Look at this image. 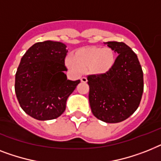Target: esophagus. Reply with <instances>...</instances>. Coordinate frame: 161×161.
<instances>
[{"instance_id":"esophagus-1","label":"esophagus","mask_w":161,"mask_h":161,"mask_svg":"<svg viewBox=\"0 0 161 161\" xmlns=\"http://www.w3.org/2000/svg\"><path fill=\"white\" fill-rule=\"evenodd\" d=\"M81 81L83 82V83H87V78L86 77H83V78H81Z\"/></svg>"}]
</instances>
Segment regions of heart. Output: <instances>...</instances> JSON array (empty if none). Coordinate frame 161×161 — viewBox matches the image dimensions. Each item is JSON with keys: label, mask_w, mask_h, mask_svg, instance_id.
I'll return each mask as SVG.
<instances>
[{"label": "heart", "mask_w": 161, "mask_h": 161, "mask_svg": "<svg viewBox=\"0 0 161 161\" xmlns=\"http://www.w3.org/2000/svg\"><path fill=\"white\" fill-rule=\"evenodd\" d=\"M115 62L114 52L109 48L101 49L97 46L84 48L71 56L68 59L69 68L75 71H85L88 68L98 74L108 72Z\"/></svg>", "instance_id": "b5f03b06"}]
</instances>
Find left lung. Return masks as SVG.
Instances as JSON below:
<instances>
[{"label":"left lung","mask_w":161,"mask_h":161,"mask_svg":"<svg viewBox=\"0 0 161 161\" xmlns=\"http://www.w3.org/2000/svg\"><path fill=\"white\" fill-rule=\"evenodd\" d=\"M117 53L114 64L105 74L87 76L92 114L107 123H117L135 112L142 100L143 72L133 50L123 42L104 43Z\"/></svg>","instance_id":"1"}]
</instances>
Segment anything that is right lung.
Masks as SVG:
<instances>
[{
	"label": "right lung",
	"instance_id": "right-lung-1",
	"mask_svg": "<svg viewBox=\"0 0 161 161\" xmlns=\"http://www.w3.org/2000/svg\"><path fill=\"white\" fill-rule=\"evenodd\" d=\"M66 44L46 40L26 51L15 74V91L25 113L40 121L58 117L80 80L67 79Z\"/></svg>",
	"mask_w": 161,
	"mask_h": 161
}]
</instances>
